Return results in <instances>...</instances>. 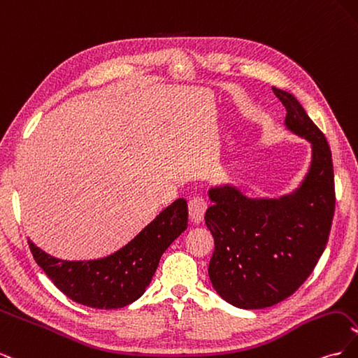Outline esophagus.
Returning <instances> with one entry per match:
<instances>
[{
	"instance_id": "34e87169",
	"label": "esophagus",
	"mask_w": 358,
	"mask_h": 358,
	"mask_svg": "<svg viewBox=\"0 0 358 358\" xmlns=\"http://www.w3.org/2000/svg\"><path fill=\"white\" fill-rule=\"evenodd\" d=\"M206 209H208V201L201 197H194L188 204L189 221L194 224H200L204 218Z\"/></svg>"
}]
</instances>
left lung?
I'll return each mask as SVG.
<instances>
[{
  "label": "left lung",
  "mask_w": 358,
  "mask_h": 358,
  "mask_svg": "<svg viewBox=\"0 0 358 358\" xmlns=\"http://www.w3.org/2000/svg\"><path fill=\"white\" fill-rule=\"evenodd\" d=\"M273 94L285 106L288 131L312 148L300 185L279 199H251L233 185L209 189L204 221L215 239L209 278L215 291L241 309L285 300L315 268L334 215L331 150L321 129L292 94Z\"/></svg>",
  "instance_id": "8db88e82"
}]
</instances>
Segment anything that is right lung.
<instances>
[{
	"label": "right lung",
	"mask_w": 358,
	"mask_h": 358,
	"mask_svg": "<svg viewBox=\"0 0 358 358\" xmlns=\"http://www.w3.org/2000/svg\"><path fill=\"white\" fill-rule=\"evenodd\" d=\"M188 227L187 200L178 199L116 252L83 262L52 257L28 241L36 263L69 299L95 309H117L146 291L166 249Z\"/></svg>",
	"instance_id": "obj_1"
}]
</instances>
